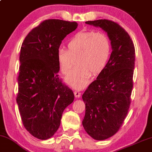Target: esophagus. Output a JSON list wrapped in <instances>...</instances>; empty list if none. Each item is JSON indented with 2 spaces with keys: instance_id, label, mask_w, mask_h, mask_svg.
Listing matches in <instances>:
<instances>
[{
  "instance_id": "34e87169",
  "label": "esophagus",
  "mask_w": 152,
  "mask_h": 152,
  "mask_svg": "<svg viewBox=\"0 0 152 152\" xmlns=\"http://www.w3.org/2000/svg\"><path fill=\"white\" fill-rule=\"evenodd\" d=\"M74 94H75V96L76 97V98H80V96H81V92L79 91H75L74 92Z\"/></svg>"
}]
</instances>
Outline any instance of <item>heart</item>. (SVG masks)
Segmentation results:
<instances>
[{
	"mask_svg": "<svg viewBox=\"0 0 152 152\" xmlns=\"http://www.w3.org/2000/svg\"><path fill=\"white\" fill-rule=\"evenodd\" d=\"M111 53V44L104 33L94 30L79 31L67 43V50L60 48L57 58L63 74L70 72L76 64L79 65L65 78L75 89H82L89 83L91 76L98 75L106 68Z\"/></svg>",
	"mask_w": 152,
	"mask_h": 152,
	"instance_id": "heart-1",
	"label": "heart"
}]
</instances>
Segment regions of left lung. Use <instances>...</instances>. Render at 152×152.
<instances>
[{
    "label": "left lung",
    "mask_w": 152,
    "mask_h": 152,
    "mask_svg": "<svg viewBox=\"0 0 152 152\" xmlns=\"http://www.w3.org/2000/svg\"><path fill=\"white\" fill-rule=\"evenodd\" d=\"M85 23L102 28L111 44L108 65L82 95L85 104L82 125L93 139L104 140L118 132L128 114L135 50L130 37L118 24L108 20Z\"/></svg>",
    "instance_id": "8db88e82"
}]
</instances>
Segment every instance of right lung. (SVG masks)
Here are the masks:
<instances>
[{"instance_id":"add662e5","label":"right lung","mask_w":152,"mask_h":152,"mask_svg":"<svg viewBox=\"0 0 152 152\" xmlns=\"http://www.w3.org/2000/svg\"><path fill=\"white\" fill-rule=\"evenodd\" d=\"M77 26L75 22L45 20L22 44L16 100L24 128L37 139L53 137L65 108L74 101L72 91L58 77L57 54L62 41Z\"/></svg>"}]
</instances>
